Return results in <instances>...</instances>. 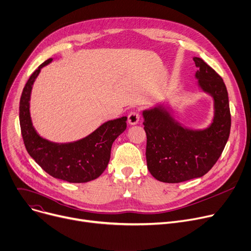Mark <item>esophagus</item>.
Wrapping results in <instances>:
<instances>
[{
	"mask_svg": "<svg viewBox=\"0 0 251 251\" xmlns=\"http://www.w3.org/2000/svg\"><path fill=\"white\" fill-rule=\"evenodd\" d=\"M139 122V113L138 112H131L128 115V123L130 125H136Z\"/></svg>",
	"mask_w": 251,
	"mask_h": 251,
	"instance_id": "esophagus-1",
	"label": "esophagus"
}]
</instances>
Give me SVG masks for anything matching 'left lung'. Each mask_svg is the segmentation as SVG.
I'll list each match as a JSON object with an SVG mask.
<instances>
[{"mask_svg":"<svg viewBox=\"0 0 251 251\" xmlns=\"http://www.w3.org/2000/svg\"><path fill=\"white\" fill-rule=\"evenodd\" d=\"M198 87L214 102L211 123L193 129L176 121L168 102L142 111L146 162L157 180L176 183L201 177L220 157L230 134L228 93L222 77L202 58L194 57Z\"/></svg>","mask_w":251,"mask_h":251,"instance_id":"obj_1","label":"left lung"}]
</instances>
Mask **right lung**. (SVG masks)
Wrapping results in <instances>:
<instances>
[{
	"mask_svg": "<svg viewBox=\"0 0 251 251\" xmlns=\"http://www.w3.org/2000/svg\"><path fill=\"white\" fill-rule=\"evenodd\" d=\"M53 58L44 61L31 75L20 99L21 133L29 155L51 176L69 182H87L99 177L110 160L113 142L125 131L127 117L110 120L79 140L56 143L38 134L30 114V98L40 71Z\"/></svg>",
	"mask_w": 251,
	"mask_h": 251,
	"instance_id": "right-lung-1",
	"label": "right lung"
}]
</instances>
